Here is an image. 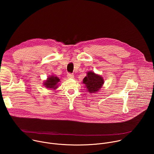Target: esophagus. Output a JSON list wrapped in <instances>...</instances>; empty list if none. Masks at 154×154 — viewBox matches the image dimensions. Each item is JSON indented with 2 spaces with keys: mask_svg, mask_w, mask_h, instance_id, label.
Segmentation results:
<instances>
[{
  "mask_svg": "<svg viewBox=\"0 0 154 154\" xmlns=\"http://www.w3.org/2000/svg\"><path fill=\"white\" fill-rule=\"evenodd\" d=\"M67 77H68V79H73V78H74V75H73L72 74L69 73V74H68Z\"/></svg>",
  "mask_w": 154,
  "mask_h": 154,
  "instance_id": "34e87169",
  "label": "esophagus"
}]
</instances>
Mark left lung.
Instances as JSON below:
<instances>
[{"mask_svg":"<svg viewBox=\"0 0 154 154\" xmlns=\"http://www.w3.org/2000/svg\"><path fill=\"white\" fill-rule=\"evenodd\" d=\"M83 83L85 84L86 91L88 93H96L102 88L104 84V80L101 75L93 71H88L83 80Z\"/></svg>","mask_w":154,"mask_h":154,"instance_id":"8db88e82","label":"left lung"}]
</instances>
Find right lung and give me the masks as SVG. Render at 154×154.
<instances>
[{"label":"right lung","instance_id":"1","mask_svg":"<svg viewBox=\"0 0 154 154\" xmlns=\"http://www.w3.org/2000/svg\"><path fill=\"white\" fill-rule=\"evenodd\" d=\"M60 81V80L58 77L55 75H52L49 76L46 80L44 81L43 85L46 88L51 89V90H55L58 87Z\"/></svg>","mask_w":154,"mask_h":154}]
</instances>
